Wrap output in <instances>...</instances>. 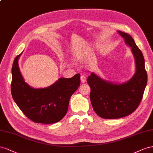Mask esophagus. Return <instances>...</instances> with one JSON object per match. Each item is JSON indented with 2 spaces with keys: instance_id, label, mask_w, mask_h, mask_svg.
Wrapping results in <instances>:
<instances>
[{
  "instance_id": "1",
  "label": "esophagus",
  "mask_w": 153,
  "mask_h": 153,
  "mask_svg": "<svg viewBox=\"0 0 153 153\" xmlns=\"http://www.w3.org/2000/svg\"><path fill=\"white\" fill-rule=\"evenodd\" d=\"M86 81V76L82 75L81 76V81L82 82V83H84V82H85Z\"/></svg>"
}]
</instances>
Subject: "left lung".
Returning <instances> with one entry per match:
<instances>
[{
	"label": "left lung",
	"mask_w": 153,
	"mask_h": 153,
	"mask_svg": "<svg viewBox=\"0 0 153 153\" xmlns=\"http://www.w3.org/2000/svg\"><path fill=\"white\" fill-rule=\"evenodd\" d=\"M117 32L131 49L136 67L133 76L122 83L107 81L94 72L87 79L91 88L90 98L94 110L100 117L107 119L123 118L136 110L147 82L142 51L129 34L120 30Z\"/></svg>",
	"instance_id": "obj_1"
}]
</instances>
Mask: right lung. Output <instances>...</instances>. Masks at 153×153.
<instances>
[{
  "instance_id": "obj_1",
  "label": "right lung",
  "mask_w": 153,
  "mask_h": 153,
  "mask_svg": "<svg viewBox=\"0 0 153 153\" xmlns=\"http://www.w3.org/2000/svg\"><path fill=\"white\" fill-rule=\"evenodd\" d=\"M22 53L16 56L13 63V99L24 114L34 123H58L66 115L69 100L80 85V74H77L71 78L61 77L45 88H34L24 81L20 71L19 59Z\"/></svg>"
}]
</instances>
